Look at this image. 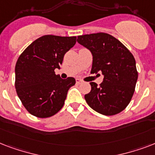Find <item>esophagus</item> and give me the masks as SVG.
<instances>
[{
    "label": "esophagus",
    "instance_id": "34e87169",
    "mask_svg": "<svg viewBox=\"0 0 155 155\" xmlns=\"http://www.w3.org/2000/svg\"><path fill=\"white\" fill-rule=\"evenodd\" d=\"M75 81H76V84H80L82 83V80H79V79H76V80H75Z\"/></svg>",
    "mask_w": 155,
    "mask_h": 155
}]
</instances>
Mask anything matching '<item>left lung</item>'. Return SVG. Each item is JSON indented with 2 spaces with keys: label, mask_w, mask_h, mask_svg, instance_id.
<instances>
[{
  "label": "left lung",
  "mask_w": 155,
  "mask_h": 155,
  "mask_svg": "<svg viewBox=\"0 0 155 155\" xmlns=\"http://www.w3.org/2000/svg\"><path fill=\"white\" fill-rule=\"evenodd\" d=\"M77 42L92 52L91 73L104 75L100 86L90 83L92 89L84 96L85 101L103 115L120 113L132 99L138 76L134 55L119 40L106 33L80 35Z\"/></svg>",
  "instance_id": "left-lung-1"
}]
</instances>
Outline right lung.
I'll list each match as a JSON object with an SVG mask.
<instances>
[{
	"mask_svg": "<svg viewBox=\"0 0 155 155\" xmlns=\"http://www.w3.org/2000/svg\"><path fill=\"white\" fill-rule=\"evenodd\" d=\"M76 37L44 35L21 54L15 67V88L25 109L40 118L50 117L63 108L69 88L75 80L61 79L60 68L66 52L75 46Z\"/></svg>",
	"mask_w": 155,
	"mask_h": 155,
	"instance_id": "add662e5",
	"label": "right lung"
}]
</instances>
